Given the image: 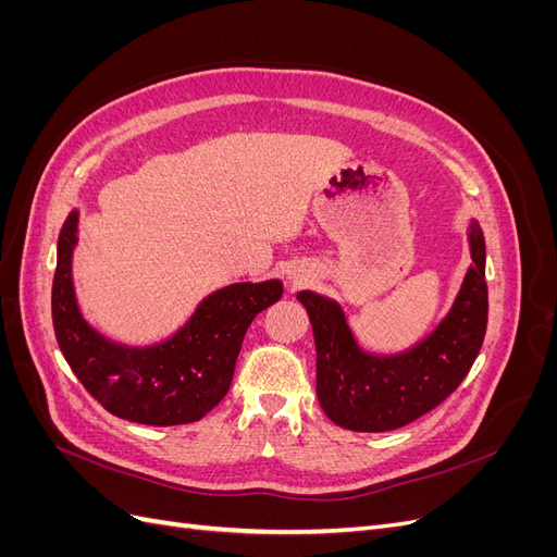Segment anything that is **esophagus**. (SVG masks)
Returning a JSON list of instances; mask_svg holds the SVG:
<instances>
[{
  "label": "esophagus",
  "instance_id": "esophagus-1",
  "mask_svg": "<svg viewBox=\"0 0 557 557\" xmlns=\"http://www.w3.org/2000/svg\"><path fill=\"white\" fill-rule=\"evenodd\" d=\"M288 278H290V283H293V285H299V283H301V281H305L307 276H305V274H301V272H299V269H295V272H290V276H288Z\"/></svg>",
  "mask_w": 557,
  "mask_h": 557
}]
</instances>
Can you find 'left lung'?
<instances>
[{
	"label": "left lung",
	"instance_id": "obj_1",
	"mask_svg": "<svg viewBox=\"0 0 557 557\" xmlns=\"http://www.w3.org/2000/svg\"><path fill=\"white\" fill-rule=\"evenodd\" d=\"M471 264L453 309L430 336L397 356L358 346L336 301L301 290L315 339V393L332 423L352 432H387L432 411L474 364L487 325L485 239L469 225Z\"/></svg>",
	"mask_w": 557,
	"mask_h": 557
}]
</instances>
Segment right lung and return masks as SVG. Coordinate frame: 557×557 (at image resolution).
Instances as JSON below:
<instances>
[{"mask_svg": "<svg viewBox=\"0 0 557 557\" xmlns=\"http://www.w3.org/2000/svg\"><path fill=\"white\" fill-rule=\"evenodd\" d=\"M78 213L66 218L58 239L53 278V327L64 360L86 391L117 416L141 425H183L205 418L221 401L234 376L244 334L260 311L283 295V283H234L215 290L170 339L132 348L99 334L81 315L72 252Z\"/></svg>", "mask_w": 557, "mask_h": 557, "instance_id": "obj_1", "label": "right lung"}]
</instances>
